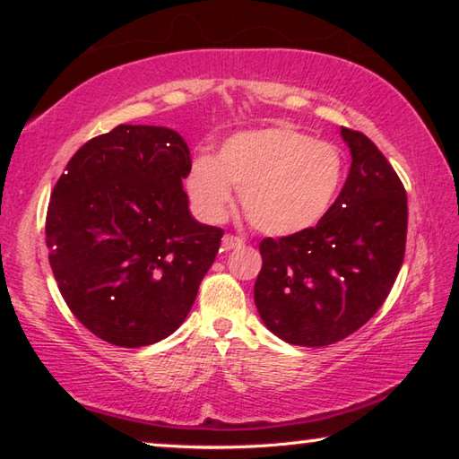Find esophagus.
<instances>
[{"label":"esophagus","instance_id":"obj_1","mask_svg":"<svg viewBox=\"0 0 459 459\" xmlns=\"http://www.w3.org/2000/svg\"><path fill=\"white\" fill-rule=\"evenodd\" d=\"M243 245H245V240L235 237V235H224L222 237V251H232V248H238Z\"/></svg>","mask_w":459,"mask_h":459}]
</instances>
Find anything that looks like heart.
<instances>
[{
    "instance_id": "1",
    "label": "heart",
    "mask_w": 459,
    "mask_h": 459,
    "mask_svg": "<svg viewBox=\"0 0 459 459\" xmlns=\"http://www.w3.org/2000/svg\"><path fill=\"white\" fill-rule=\"evenodd\" d=\"M340 182L338 147L283 126L243 131L227 139L216 158L194 160L186 190L202 219L221 221L237 188L255 230L291 237L324 219Z\"/></svg>"
}]
</instances>
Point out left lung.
<instances>
[{"label":"left lung","instance_id":"left-lung-1","mask_svg":"<svg viewBox=\"0 0 459 459\" xmlns=\"http://www.w3.org/2000/svg\"><path fill=\"white\" fill-rule=\"evenodd\" d=\"M352 155L336 202L316 227L263 238L255 306L267 328L295 346H328L367 324L399 275L407 194L370 139L342 127Z\"/></svg>","mask_w":459,"mask_h":459}]
</instances>
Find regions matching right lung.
I'll return each instance as SVG.
<instances>
[{
	"label": "right lung",
	"mask_w": 459,
	"mask_h": 459,
	"mask_svg": "<svg viewBox=\"0 0 459 459\" xmlns=\"http://www.w3.org/2000/svg\"><path fill=\"white\" fill-rule=\"evenodd\" d=\"M190 168L174 129L117 126L84 143L54 186V279L76 320L108 344L139 348L174 333L216 259L222 229L190 214Z\"/></svg>",
	"instance_id": "right-lung-1"
}]
</instances>
